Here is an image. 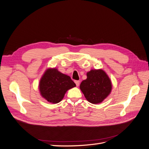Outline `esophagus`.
<instances>
[{
  "instance_id": "34e87169",
  "label": "esophagus",
  "mask_w": 149,
  "mask_h": 149,
  "mask_svg": "<svg viewBox=\"0 0 149 149\" xmlns=\"http://www.w3.org/2000/svg\"><path fill=\"white\" fill-rule=\"evenodd\" d=\"M75 83H76V86H79V83H80L79 81H75Z\"/></svg>"
}]
</instances>
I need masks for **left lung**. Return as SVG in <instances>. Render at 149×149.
<instances>
[{
	"instance_id": "obj_1",
	"label": "left lung",
	"mask_w": 149,
	"mask_h": 149,
	"mask_svg": "<svg viewBox=\"0 0 149 149\" xmlns=\"http://www.w3.org/2000/svg\"><path fill=\"white\" fill-rule=\"evenodd\" d=\"M87 78L83 80L79 88L87 101L94 104L102 102L111 93V80L102 69L88 72Z\"/></svg>"
}]
</instances>
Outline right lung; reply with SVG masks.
I'll return each instance as SVG.
<instances>
[{"mask_svg":"<svg viewBox=\"0 0 149 149\" xmlns=\"http://www.w3.org/2000/svg\"><path fill=\"white\" fill-rule=\"evenodd\" d=\"M76 86L69 76L61 73L56 68L46 70L40 80L38 89L40 95L52 104L60 102L68 90Z\"/></svg>","mask_w":149,"mask_h":149,"instance_id":"obj_1","label":"right lung"}]
</instances>
